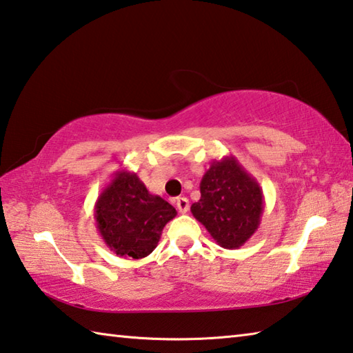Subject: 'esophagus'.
<instances>
[{
	"instance_id": "1",
	"label": "esophagus",
	"mask_w": 353,
	"mask_h": 353,
	"mask_svg": "<svg viewBox=\"0 0 353 353\" xmlns=\"http://www.w3.org/2000/svg\"><path fill=\"white\" fill-rule=\"evenodd\" d=\"M176 205H177V210L181 212V213H187L188 210H190V202H188V199L187 198H177V201H176Z\"/></svg>"
}]
</instances>
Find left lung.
I'll use <instances>...</instances> for the list:
<instances>
[{
    "instance_id": "left-lung-1",
    "label": "left lung",
    "mask_w": 353,
    "mask_h": 353,
    "mask_svg": "<svg viewBox=\"0 0 353 353\" xmlns=\"http://www.w3.org/2000/svg\"><path fill=\"white\" fill-rule=\"evenodd\" d=\"M201 199L191 213L224 249H238L259 229L265 198L256 179L234 155L212 162L201 181Z\"/></svg>"
}]
</instances>
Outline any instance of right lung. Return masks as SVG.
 <instances>
[{
  "mask_svg": "<svg viewBox=\"0 0 353 353\" xmlns=\"http://www.w3.org/2000/svg\"><path fill=\"white\" fill-rule=\"evenodd\" d=\"M177 214L170 202L151 194L137 172L119 170L94 202L97 229L117 255L145 259L157 248L166 223Z\"/></svg>",
  "mask_w": 353,
  "mask_h": 353,
  "instance_id": "obj_1",
  "label": "right lung"
}]
</instances>
